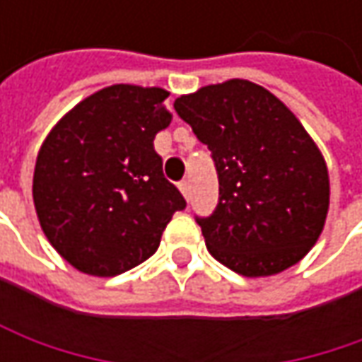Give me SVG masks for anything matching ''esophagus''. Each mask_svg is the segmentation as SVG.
Instances as JSON below:
<instances>
[{
	"label": "esophagus",
	"instance_id": "34e87169",
	"mask_svg": "<svg viewBox=\"0 0 362 362\" xmlns=\"http://www.w3.org/2000/svg\"><path fill=\"white\" fill-rule=\"evenodd\" d=\"M179 189H181V193L185 195V199L191 197V183H189V181H181V183H179Z\"/></svg>",
	"mask_w": 362,
	"mask_h": 362
}]
</instances>
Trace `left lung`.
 Returning a JSON list of instances; mask_svg holds the SVG:
<instances>
[{
    "instance_id": "left-lung-1",
    "label": "left lung",
    "mask_w": 362,
    "mask_h": 362,
    "mask_svg": "<svg viewBox=\"0 0 362 362\" xmlns=\"http://www.w3.org/2000/svg\"><path fill=\"white\" fill-rule=\"evenodd\" d=\"M175 110L216 165V209L195 216L209 254L250 278L300 262L325 228L330 191L325 159L298 119L240 78L181 96Z\"/></svg>"
}]
</instances>
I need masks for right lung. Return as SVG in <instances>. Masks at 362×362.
Instances as JSON below:
<instances>
[{
    "mask_svg": "<svg viewBox=\"0 0 362 362\" xmlns=\"http://www.w3.org/2000/svg\"><path fill=\"white\" fill-rule=\"evenodd\" d=\"M167 96L131 84L103 88L74 106L40 148V226L76 270L108 278L143 264L175 211L187 207L153 145L171 122Z\"/></svg>",
    "mask_w": 362,
    "mask_h": 362,
    "instance_id": "1",
    "label": "right lung"
}]
</instances>
